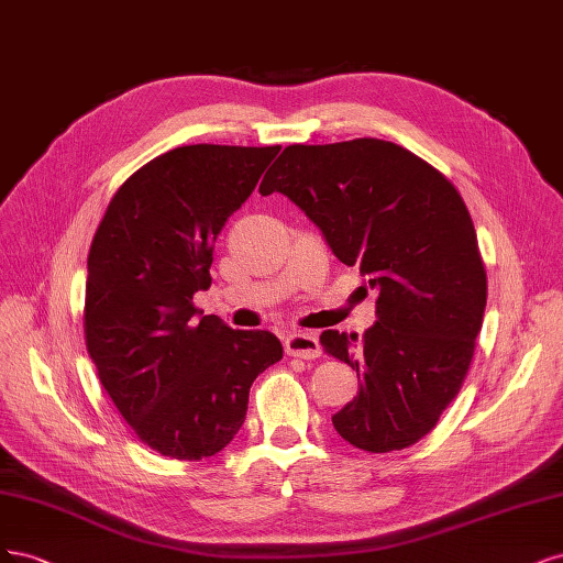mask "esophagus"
Segmentation results:
<instances>
[{"instance_id":"obj_1","label":"esophagus","mask_w":563,"mask_h":563,"mask_svg":"<svg viewBox=\"0 0 563 563\" xmlns=\"http://www.w3.org/2000/svg\"><path fill=\"white\" fill-rule=\"evenodd\" d=\"M285 353L301 360H313L322 353L320 341L311 332H289L285 336Z\"/></svg>"}]
</instances>
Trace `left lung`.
Segmentation results:
<instances>
[{
    "label": "left lung",
    "instance_id": "1",
    "mask_svg": "<svg viewBox=\"0 0 563 563\" xmlns=\"http://www.w3.org/2000/svg\"><path fill=\"white\" fill-rule=\"evenodd\" d=\"M260 185L311 220L334 257L378 292L376 322L328 330L322 349L357 372V395L332 416L372 453L407 449L459 395L486 306V271L461 194L395 142L289 144Z\"/></svg>",
    "mask_w": 563,
    "mask_h": 563
}]
</instances>
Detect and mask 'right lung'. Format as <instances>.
<instances>
[{"label": "right lung", "mask_w": 563, "mask_h": 563, "mask_svg": "<svg viewBox=\"0 0 563 563\" xmlns=\"http://www.w3.org/2000/svg\"><path fill=\"white\" fill-rule=\"evenodd\" d=\"M280 147L189 144L133 173L88 252L84 332L102 388L163 456L201 461L241 430L250 386L283 357L276 334L198 316L214 241Z\"/></svg>", "instance_id": "add662e5"}]
</instances>
